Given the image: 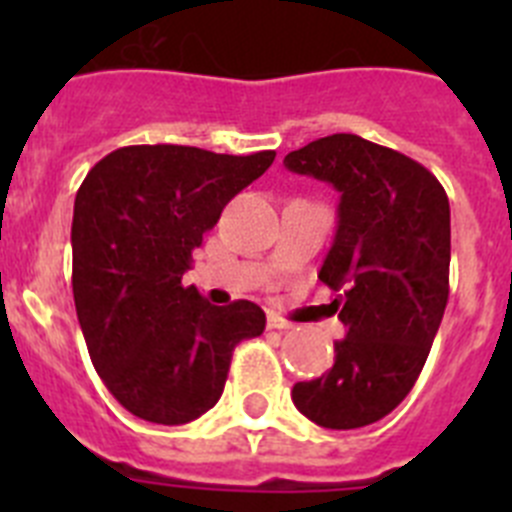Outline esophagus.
I'll return each mask as SVG.
<instances>
[{
    "label": "esophagus",
    "instance_id": "1",
    "mask_svg": "<svg viewBox=\"0 0 512 512\" xmlns=\"http://www.w3.org/2000/svg\"><path fill=\"white\" fill-rule=\"evenodd\" d=\"M266 325H269V328H274V330H289V328H292V323H289V320L279 318V315H274V312H271L269 318H266Z\"/></svg>",
    "mask_w": 512,
    "mask_h": 512
}]
</instances>
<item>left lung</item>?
<instances>
[{
    "instance_id": "1",
    "label": "left lung",
    "mask_w": 512,
    "mask_h": 512,
    "mask_svg": "<svg viewBox=\"0 0 512 512\" xmlns=\"http://www.w3.org/2000/svg\"><path fill=\"white\" fill-rule=\"evenodd\" d=\"M284 166L341 192L318 277L346 325L333 366L292 400L333 431L377 423L413 390L449 302V197L418 161L351 133L312 140Z\"/></svg>"
}]
</instances>
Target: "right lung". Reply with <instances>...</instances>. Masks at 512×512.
<instances>
[{
    "mask_svg": "<svg viewBox=\"0 0 512 512\" xmlns=\"http://www.w3.org/2000/svg\"><path fill=\"white\" fill-rule=\"evenodd\" d=\"M274 156L125 146L97 161L76 192L71 287L81 333L107 390L148 423L207 413L223 395L233 348L264 333L259 305L215 307L182 277L223 207Z\"/></svg>",
    "mask_w": 512,
    "mask_h": 512,
    "instance_id": "1",
    "label": "right lung"
}]
</instances>
